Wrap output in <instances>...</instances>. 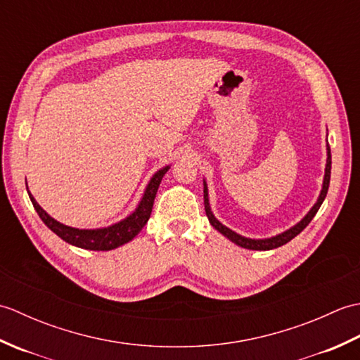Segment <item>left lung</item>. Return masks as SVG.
Segmentation results:
<instances>
[{"label":"left lung","instance_id":"8db88e82","mask_svg":"<svg viewBox=\"0 0 360 360\" xmlns=\"http://www.w3.org/2000/svg\"><path fill=\"white\" fill-rule=\"evenodd\" d=\"M326 150H328L326 151L328 158H326V167H325V178H323L322 192H320V195H319V200H317V202L314 205H312V209L307 213V217H304L300 221V223H297L295 226L288 229L286 232L278 233V235H275V236H271V238L252 240V238H246V236H241V235H238L236 232L231 231V229L226 227L224 224H221L219 221L215 217H213L212 209H210V204H209V188H207V184H205V181H204V207H205V215H207L210 224L215 227L219 233H223L232 243H235L236 246H241L244 249H250V250H271V249L283 246V244H286L288 241L292 240L294 236H297L298 233L303 231L304 227H307L311 223V219L316 217L317 210L320 209V205H322L323 200L326 198L328 187H330V178H331V150H330V145H326Z\"/></svg>","mask_w":360,"mask_h":360}]
</instances>
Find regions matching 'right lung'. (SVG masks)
<instances>
[{
  "label": "right lung",
  "instance_id": "1",
  "mask_svg": "<svg viewBox=\"0 0 360 360\" xmlns=\"http://www.w3.org/2000/svg\"><path fill=\"white\" fill-rule=\"evenodd\" d=\"M168 168L170 167L167 165L153 174L147 188H145L139 205H137L131 215L119 221L116 224L103 229H75L58 223L57 219L49 217L48 213L40 207V204H38L35 201V198L29 193V190L27 193L30 201L34 204V209L38 213V217H40L43 223L48 226L53 233L58 235L63 241L72 244V246L88 250H111L122 246V244L131 241L134 236L142 231L143 226L147 224V221L151 215L153 204H155L159 184L160 181H162L164 174L168 172Z\"/></svg>",
  "mask_w": 360,
  "mask_h": 360
}]
</instances>
